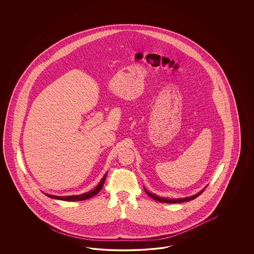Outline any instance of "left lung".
<instances>
[{
	"instance_id": "left-lung-1",
	"label": "left lung",
	"mask_w": 254,
	"mask_h": 254,
	"mask_svg": "<svg viewBox=\"0 0 254 254\" xmlns=\"http://www.w3.org/2000/svg\"><path fill=\"white\" fill-rule=\"evenodd\" d=\"M206 188H207V186H206L204 189H202L200 192H197V193H195V194H193V195H191V196L183 197V198H166V197H161V196H158V195H156V194H154V193L149 192L146 188H144V191L146 192L147 194H148L150 197H152L153 199L156 200V201L162 202V203H181V202H185V201H190V200L194 199L195 197H197L198 195H200Z\"/></svg>"
}]
</instances>
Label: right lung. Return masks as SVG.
<instances>
[{
	"label": "right lung",
	"mask_w": 254,
	"mask_h": 254,
	"mask_svg": "<svg viewBox=\"0 0 254 254\" xmlns=\"http://www.w3.org/2000/svg\"><path fill=\"white\" fill-rule=\"evenodd\" d=\"M107 176V173L103 176V178L101 179V181L100 182V184L97 185L93 190L89 191V192H84V193H81V194H77V195H67V196H58V195H52V194H48L44 192L46 195H47L48 197L50 198H53V199H59V200H64V201H82V200L88 199L90 197L94 196L95 194H97L98 192H100V190L102 189L103 185H104V182H105V179Z\"/></svg>",
	"instance_id": "right-lung-1"
}]
</instances>
